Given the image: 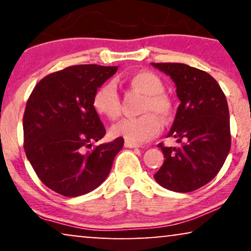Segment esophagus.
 Returning a JSON list of instances; mask_svg holds the SVG:
<instances>
[{"label":"esophagus","instance_id":"obj_1","mask_svg":"<svg viewBox=\"0 0 251 251\" xmlns=\"http://www.w3.org/2000/svg\"><path fill=\"white\" fill-rule=\"evenodd\" d=\"M125 146L126 147V149H138V147H140L139 145H137V144H132V143H128V142L125 143Z\"/></svg>","mask_w":251,"mask_h":251}]
</instances>
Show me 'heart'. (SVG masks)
<instances>
[{
    "mask_svg": "<svg viewBox=\"0 0 251 251\" xmlns=\"http://www.w3.org/2000/svg\"><path fill=\"white\" fill-rule=\"evenodd\" d=\"M128 83L140 94L146 96L144 112H149L138 118L123 119L112 128V135L123 138L126 142L140 144L153 138L161 130V118H168L171 112V101L162 94L163 83L155 74L147 71L137 72L128 78ZM95 111L99 115L114 120L119 116L120 102L115 85L108 82L95 92L92 99ZM156 112L154 115L151 112Z\"/></svg>",
    "mask_w": 251,
    "mask_h": 251,
    "instance_id": "1",
    "label": "heart"
}]
</instances>
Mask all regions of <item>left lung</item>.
Segmentation results:
<instances>
[{"mask_svg":"<svg viewBox=\"0 0 251 251\" xmlns=\"http://www.w3.org/2000/svg\"><path fill=\"white\" fill-rule=\"evenodd\" d=\"M170 76L180 104L167 137L179 147H164V162L154 179L167 190L187 193L209 183L231 149L229 113L224 92L205 72L179 63H152Z\"/></svg>","mask_w":251,"mask_h":251,"instance_id":"obj_1","label":"left lung"}]
</instances>
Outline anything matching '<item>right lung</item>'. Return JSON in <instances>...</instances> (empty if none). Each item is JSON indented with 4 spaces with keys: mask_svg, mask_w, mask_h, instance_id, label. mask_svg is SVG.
Wrapping results in <instances>:
<instances>
[{
    "mask_svg": "<svg viewBox=\"0 0 251 251\" xmlns=\"http://www.w3.org/2000/svg\"><path fill=\"white\" fill-rule=\"evenodd\" d=\"M118 66L77 65L42 78L24 114V149L41 181L65 197H80L102 184L123 138L100 144L106 130L92 105L95 92Z\"/></svg>",
    "mask_w": 251,
    "mask_h": 251,
    "instance_id": "1",
    "label": "right lung"
}]
</instances>
